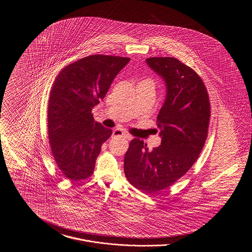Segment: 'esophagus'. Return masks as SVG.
Instances as JSON below:
<instances>
[{
	"label": "esophagus",
	"instance_id": "1",
	"mask_svg": "<svg viewBox=\"0 0 252 252\" xmlns=\"http://www.w3.org/2000/svg\"><path fill=\"white\" fill-rule=\"evenodd\" d=\"M112 137H125V138H130L129 135L126 133V132L123 131L120 128H117L115 130H113L112 132Z\"/></svg>",
	"mask_w": 252,
	"mask_h": 252
}]
</instances>
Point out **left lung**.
Wrapping results in <instances>:
<instances>
[{
    "instance_id": "left-lung-1",
    "label": "left lung",
    "mask_w": 252,
    "mask_h": 252,
    "mask_svg": "<svg viewBox=\"0 0 252 252\" xmlns=\"http://www.w3.org/2000/svg\"><path fill=\"white\" fill-rule=\"evenodd\" d=\"M146 63L166 86L157 117L161 143L149 151L144 141L133 139L124 170L135 188L156 193L184 176L197 159L208 136L211 107L202 79L190 67L166 57L149 58Z\"/></svg>"
}]
</instances>
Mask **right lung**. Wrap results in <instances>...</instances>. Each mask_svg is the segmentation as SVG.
I'll use <instances>...</instances> for the list:
<instances>
[{"label":"right lung","mask_w":252,"mask_h":252,"mask_svg":"<svg viewBox=\"0 0 252 252\" xmlns=\"http://www.w3.org/2000/svg\"><path fill=\"white\" fill-rule=\"evenodd\" d=\"M129 60L93 55L66 66L57 76L49 97V142L67 179L85 180L93 175L101 146L112 130L94 121L92 110Z\"/></svg>","instance_id":"right-lung-1"}]
</instances>
